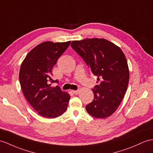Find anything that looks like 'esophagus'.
<instances>
[{
    "mask_svg": "<svg viewBox=\"0 0 153 153\" xmlns=\"http://www.w3.org/2000/svg\"><path fill=\"white\" fill-rule=\"evenodd\" d=\"M72 92L74 94H79V90H72Z\"/></svg>",
    "mask_w": 153,
    "mask_h": 153,
    "instance_id": "esophagus-1",
    "label": "esophagus"
}]
</instances>
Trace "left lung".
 <instances>
[{
  "label": "left lung",
  "mask_w": 153,
  "mask_h": 153,
  "mask_svg": "<svg viewBox=\"0 0 153 153\" xmlns=\"http://www.w3.org/2000/svg\"><path fill=\"white\" fill-rule=\"evenodd\" d=\"M73 49L97 77L92 89L94 99L85 106L88 113L97 118L110 116L117 110L127 89L129 70L121 48L105 39L73 41Z\"/></svg>",
  "instance_id": "obj_1"
}]
</instances>
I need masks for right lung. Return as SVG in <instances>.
Masks as SVG:
<instances>
[{
  "label": "right lung",
  "instance_id": "1",
  "mask_svg": "<svg viewBox=\"0 0 153 153\" xmlns=\"http://www.w3.org/2000/svg\"><path fill=\"white\" fill-rule=\"evenodd\" d=\"M71 42L40 43L30 52L20 68L19 82L28 102L39 115L55 118L68 108L70 95L61 90L58 82L52 79V69L69 46Z\"/></svg>",
  "mask_w": 153,
  "mask_h": 153
}]
</instances>
